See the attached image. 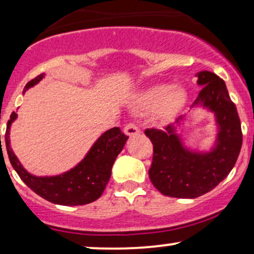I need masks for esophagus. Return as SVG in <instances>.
I'll return each instance as SVG.
<instances>
[{
  "mask_svg": "<svg viewBox=\"0 0 254 254\" xmlns=\"http://www.w3.org/2000/svg\"><path fill=\"white\" fill-rule=\"evenodd\" d=\"M124 132H125V135H127L129 137L136 136L139 133V127H137L135 123H129L127 127H124Z\"/></svg>",
  "mask_w": 254,
  "mask_h": 254,
  "instance_id": "esophagus-1",
  "label": "esophagus"
}]
</instances>
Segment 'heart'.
<instances>
[{
	"label": "heart",
	"mask_w": 254,
	"mask_h": 254,
	"mask_svg": "<svg viewBox=\"0 0 254 254\" xmlns=\"http://www.w3.org/2000/svg\"><path fill=\"white\" fill-rule=\"evenodd\" d=\"M186 99V92L183 87L171 84H156L143 93L139 106L143 110H156L164 117H172L183 106Z\"/></svg>",
	"instance_id": "1"
}]
</instances>
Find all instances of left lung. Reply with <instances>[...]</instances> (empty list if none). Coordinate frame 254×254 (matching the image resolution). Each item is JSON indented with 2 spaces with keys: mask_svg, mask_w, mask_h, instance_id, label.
Listing matches in <instances>:
<instances>
[{
  "mask_svg": "<svg viewBox=\"0 0 254 254\" xmlns=\"http://www.w3.org/2000/svg\"><path fill=\"white\" fill-rule=\"evenodd\" d=\"M197 76L203 88L192 106L202 105L215 113L217 143L209 153H196L184 148L174 124L145 129L153 143L150 182L165 196L197 198L208 193L228 176L243 144L240 118L224 81L211 71H200Z\"/></svg>",
  "mask_w": 254,
  "mask_h": 254,
  "instance_id": "8db88e82",
  "label": "left lung"
}]
</instances>
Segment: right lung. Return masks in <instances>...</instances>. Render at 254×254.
Masks as SVG:
<instances>
[{"mask_svg":"<svg viewBox=\"0 0 254 254\" xmlns=\"http://www.w3.org/2000/svg\"><path fill=\"white\" fill-rule=\"evenodd\" d=\"M43 76L42 74L31 80L26 84L24 93L39 82ZM16 117V113L13 112L8 121L4 135L5 148L13 168L32 191L44 199L60 205H84L94 202L103 194L116 157L124 148L129 136L122 132L119 127H112L99 137L76 167L56 177H36L25 171L9 145L10 124Z\"/></svg>","mask_w":254,"mask_h":254,"instance_id":"1","label":"right lung"}]
</instances>
